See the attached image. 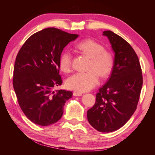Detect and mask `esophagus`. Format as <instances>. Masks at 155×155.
Listing matches in <instances>:
<instances>
[{
    "label": "esophagus",
    "instance_id": "obj_1",
    "mask_svg": "<svg viewBox=\"0 0 155 155\" xmlns=\"http://www.w3.org/2000/svg\"><path fill=\"white\" fill-rule=\"evenodd\" d=\"M83 94V93H77V92H74V93H73V95L75 97H79V96H81V95Z\"/></svg>",
    "mask_w": 155,
    "mask_h": 155
}]
</instances>
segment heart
<instances>
[{
  "label": "heart",
  "mask_w": 155,
  "mask_h": 155,
  "mask_svg": "<svg viewBox=\"0 0 155 155\" xmlns=\"http://www.w3.org/2000/svg\"><path fill=\"white\" fill-rule=\"evenodd\" d=\"M77 50L91 58L87 72H79L69 77L66 81V85L71 90L86 92L91 90L98 84L99 74L106 77L110 74L114 66L113 57L110 52L104 51V48L98 42L91 39L81 41L74 45ZM72 64V54L65 51L59 58V67L64 72L70 71Z\"/></svg>",
  "instance_id": "obj_1"
}]
</instances>
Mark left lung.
Listing matches in <instances>:
<instances>
[{"instance_id": "8db88e82", "label": "left lung", "mask_w": 155, "mask_h": 155, "mask_svg": "<svg viewBox=\"0 0 155 155\" xmlns=\"http://www.w3.org/2000/svg\"><path fill=\"white\" fill-rule=\"evenodd\" d=\"M114 52L111 74L87 111L88 123L102 133L113 132L127 123L137 109L143 86L140 62L129 43L110 31L103 32Z\"/></svg>"}]
</instances>
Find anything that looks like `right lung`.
<instances>
[{
	"label": "right lung",
	"instance_id": "add662e5",
	"mask_svg": "<svg viewBox=\"0 0 155 155\" xmlns=\"http://www.w3.org/2000/svg\"><path fill=\"white\" fill-rule=\"evenodd\" d=\"M78 35L47 28L31 35L16 56L13 87L22 112L32 123L48 126L63 114L71 91H53L62 84L59 58L64 48Z\"/></svg>",
	"mask_w": 155,
	"mask_h": 155
}]
</instances>
